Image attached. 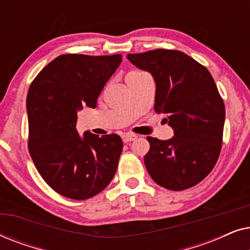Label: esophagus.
<instances>
[{
	"label": "esophagus",
	"instance_id": "obj_1",
	"mask_svg": "<svg viewBox=\"0 0 250 250\" xmlns=\"http://www.w3.org/2000/svg\"><path fill=\"white\" fill-rule=\"evenodd\" d=\"M136 139H138V136H136L135 134H131V133H128V134H125L124 136H123V141H124L125 143L135 141Z\"/></svg>",
	"mask_w": 250,
	"mask_h": 250
}]
</instances>
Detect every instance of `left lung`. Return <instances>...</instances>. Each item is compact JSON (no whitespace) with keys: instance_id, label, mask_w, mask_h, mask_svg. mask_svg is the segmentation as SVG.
Here are the masks:
<instances>
[{"instance_id":"left-lung-1","label":"left lung","mask_w":250,"mask_h":250,"mask_svg":"<svg viewBox=\"0 0 250 250\" xmlns=\"http://www.w3.org/2000/svg\"><path fill=\"white\" fill-rule=\"evenodd\" d=\"M127 59L152 75L155 110L173 128L169 140L148 136L146 170L160 187L189 189L214 168L221 152L224 102L214 78L203 64L175 50L157 49L127 54Z\"/></svg>"}]
</instances>
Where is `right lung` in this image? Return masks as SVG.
I'll use <instances>...</instances> for the list:
<instances>
[{
	"instance_id": "1",
	"label": "right lung",
	"mask_w": 250,
	"mask_h": 250,
	"mask_svg": "<svg viewBox=\"0 0 250 250\" xmlns=\"http://www.w3.org/2000/svg\"><path fill=\"white\" fill-rule=\"evenodd\" d=\"M121 54H62L43 68L27 94L28 150L43 180L61 196L85 200L114 177L123 150L117 134L76 129L77 112L95 108Z\"/></svg>"
}]
</instances>
